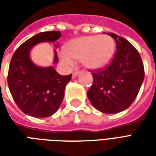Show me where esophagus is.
<instances>
[{
    "mask_svg": "<svg viewBox=\"0 0 156 156\" xmlns=\"http://www.w3.org/2000/svg\"><path fill=\"white\" fill-rule=\"evenodd\" d=\"M78 74H79V72H75V73H73V75H72V78H75Z\"/></svg>",
    "mask_w": 156,
    "mask_h": 156,
    "instance_id": "1",
    "label": "esophagus"
}]
</instances>
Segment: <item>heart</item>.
I'll use <instances>...</instances> for the list:
<instances>
[{"label":"heart","instance_id":"b5f03b06","mask_svg":"<svg viewBox=\"0 0 156 156\" xmlns=\"http://www.w3.org/2000/svg\"><path fill=\"white\" fill-rule=\"evenodd\" d=\"M65 51H59L60 61L68 67L73 66V61H82L89 69H99L111 61L115 51V42L107 35L78 37L69 41Z\"/></svg>","mask_w":156,"mask_h":156}]
</instances>
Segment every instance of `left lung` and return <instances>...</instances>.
Listing matches in <instances>:
<instances>
[{
    "label": "left lung",
    "instance_id": "1",
    "mask_svg": "<svg viewBox=\"0 0 156 156\" xmlns=\"http://www.w3.org/2000/svg\"><path fill=\"white\" fill-rule=\"evenodd\" d=\"M116 41L115 58L105 69L92 73L94 82L87 93L98 111L117 114L128 108L137 97L144 78L140 55L126 39L108 33Z\"/></svg>",
    "mask_w": 156,
    "mask_h": 156
}]
</instances>
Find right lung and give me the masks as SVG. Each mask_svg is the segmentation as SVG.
<instances>
[{"instance_id":"right-lung-1","label":"right lung","mask_w":156,"mask_h":156,"mask_svg":"<svg viewBox=\"0 0 156 156\" xmlns=\"http://www.w3.org/2000/svg\"><path fill=\"white\" fill-rule=\"evenodd\" d=\"M61 36L59 31L40 32L23 42L12 56L7 77L9 89L19 108L29 116H51L58 111L62 102L66 85L72 75L62 76L53 67L37 66L30 58L34 46L46 41L53 42ZM58 62L55 50L53 63Z\"/></svg>"}]
</instances>
